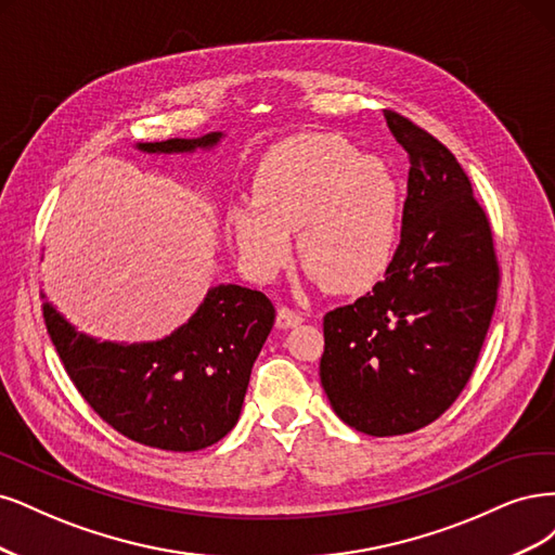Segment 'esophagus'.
I'll return each mask as SVG.
<instances>
[{
    "instance_id": "esophagus-1",
    "label": "esophagus",
    "mask_w": 555,
    "mask_h": 555,
    "mask_svg": "<svg viewBox=\"0 0 555 555\" xmlns=\"http://www.w3.org/2000/svg\"><path fill=\"white\" fill-rule=\"evenodd\" d=\"M304 320V315L295 309H288V307H279V313H276V327L281 330H288V327H295L299 325Z\"/></svg>"
}]
</instances>
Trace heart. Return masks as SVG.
<instances>
[{
  "label": "heart",
  "mask_w": 555,
  "mask_h": 555,
  "mask_svg": "<svg viewBox=\"0 0 555 555\" xmlns=\"http://www.w3.org/2000/svg\"><path fill=\"white\" fill-rule=\"evenodd\" d=\"M401 189L378 156L334 133L279 142L254 172L251 201L230 203L225 230L240 260L258 279L276 276L299 258L309 276L334 293L371 288L399 240Z\"/></svg>",
  "instance_id": "1"
}]
</instances>
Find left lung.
<instances>
[{
    "mask_svg": "<svg viewBox=\"0 0 555 555\" xmlns=\"http://www.w3.org/2000/svg\"><path fill=\"white\" fill-rule=\"evenodd\" d=\"M408 152L401 242L385 279L325 315L320 383L354 431L401 436L436 422L470 380L500 270L485 209L454 154L399 113Z\"/></svg>",
    "mask_w": 555,
    "mask_h": 555,
    "instance_id": "1",
    "label": "left lung"
}]
</instances>
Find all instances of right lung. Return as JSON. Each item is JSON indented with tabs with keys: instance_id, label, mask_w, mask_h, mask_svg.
Masks as SVG:
<instances>
[{
	"instance_id": "1",
	"label": "right lung",
	"mask_w": 555,
	"mask_h": 555,
	"mask_svg": "<svg viewBox=\"0 0 555 555\" xmlns=\"http://www.w3.org/2000/svg\"><path fill=\"white\" fill-rule=\"evenodd\" d=\"M223 138L138 142L147 154L211 150ZM46 297V295H43ZM46 327L82 399L115 431L168 452H195L237 424L256 357L274 325L260 291L228 283L209 288L189 323L147 344H115L78 332L43 304Z\"/></svg>"
}]
</instances>
